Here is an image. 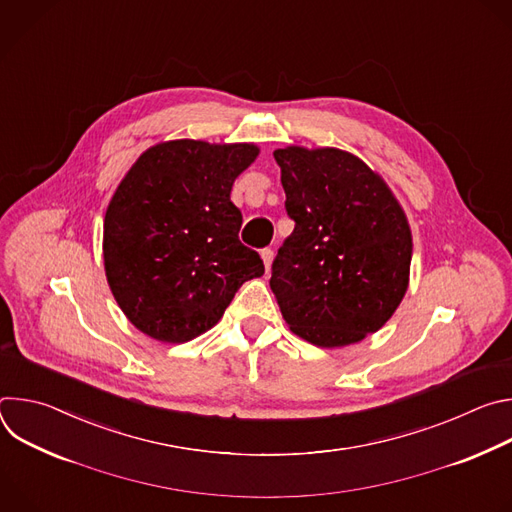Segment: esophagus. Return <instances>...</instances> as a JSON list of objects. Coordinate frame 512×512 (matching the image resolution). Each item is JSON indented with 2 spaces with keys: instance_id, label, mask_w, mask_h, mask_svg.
Masks as SVG:
<instances>
[{
  "instance_id": "obj_1",
  "label": "esophagus",
  "mask_w": 512,
  "mask_h": 512,
  "mask_svg": "<svg viewBox=\"0 0 512 512\" xmlns=\"http://www.w3.org/2000/svg\"><path fill=\"white\" fill-rule=\"evenodd\" d=\"M261 259H263V263H265V269L269 271L271 261H273V251H271V249H263V251H261Z\"/></svg>"
}]
</instances>
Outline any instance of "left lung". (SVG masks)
<instances>
[{
	"mask_svg": "<svg viewBox=\"0 0 512 512\" xmlns=\"http://www.w3.org/2000/svg\"><path fill=\"white\" fill-rule=\"evenodd\" d=\"M273 156L296 223L269 279L283 320L316 346L354 344L377 332L405 296L407 216L387 184L348 152L291 145Z\"/></svg>",
	"mask_w": 512,
	"mask_h": 512,
	"instance_id": "obj_1",
	"label": "left lung"
}]
</instances>
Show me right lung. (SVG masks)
<instances>
[{
    "instance_id": "right-lung-1",
    "label": "right lung",
    "mask_w": 512,
    "mask_h": 512,
    "mask_svg": "<svg viewBox=\"0 0 512 512\" xmlns=\"http://www.w3.org/2000/svg\"><path fill=\"white\" fill-rule=\"evenodd\" d=\"M259 150L178 139L154 145L115 190L103 231L105 273L129 322L160 342H188L223 318L237 289L265 273L239 241L235 178Z\"/></svg>"
}]
</instances>
